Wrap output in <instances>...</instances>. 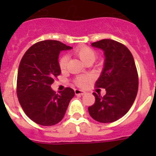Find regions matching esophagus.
Instances as JSON below:
<instances>
[{"label": "esophagus", "mask_w": 156, "mask_h": 156, "mask_svg": "<svg viewBox=\"0 0 156 156\" xmlns=\"http://www.w3.org/2000/svg\"><path fill=\"white\" fill-rule=\"evenodd\" d=\"M75 94L76 95H83L85 94V92L79 90V89H75Z\"/></svg>", "instance_id": "34e87169"}]
</instances>
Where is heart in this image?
<instances>
[{
  "instance_id": "heart-1",
  "label": "heart",
  "mask_w": 156,
  "mask_h": 156,
  "mask_svg": "<svg viewBox=\"0 0 156 156\" xmlns=\"http://www.w3.org/2000/svg\"><path fill=\"white\" fill-rule=\"evenodd\" d=\"M74 55L79 58L85 65L88 63H92L95 61L97 58V53L94 49L87 46L78 47L73 51ZM68 56L63 55L60 57L58 60V66L62 72L66 71L68 68ZM88 77L87 76H78L75 79V83L79 87H83L88 81Z\"/></svg>"
}]
</instances>
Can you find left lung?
Here are the masks:
<instances>
[{
  "label": "left lung",
  "instance_id": "1",
  "mask_svg": "<svg viewBox=\"0 0 156 156\" xmlns=\"http://www.w3.org/2000/svg\"><path fill=\"white\" fill-rule=\"evenodd\" d=\"M102 49L105 60L102 73L95 87L104 88L106 94L93 93L95 102L88 112L94 120L112 122L122 117L131 108L138 90V75L131 52L121 43L104 39L92 43Z\"/></svg>",
  "mask_w": 156,
  "mask_h": 156
}]
</instances>
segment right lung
I'll list each match as a JSON object with an SVG mask.
<instances>
[{"instance_id": "add662e5", "label": "right lung", "mask_w": 156, "mask_h": 156, "mask_svg": "<svg viewBox=\"0 0 156 156\" xmlns=\"http://www.w3.org/2000/svg\"><path fill=\"white\" fill-rule=\"evenodd\" d=\"M71 48L58 41H40L29 48L19 63L18 99L26 115L37 124L58 123L75 95L70 87L58 94L51 88L55 79L61 74L59 53Z\"/></svg>"}]
</instances>
